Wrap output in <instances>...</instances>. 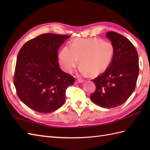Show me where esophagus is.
<instances>
[{"label": "esophagus", "instance_id": "esophagus-1", "mask_svg": "<svg viewBox=\"0 0 150 150\" xmlns=\"http://www.w3.org/2000/svg\"><path fill=\"white\" fill-rule=\"evenodd\" d=\"M82 82H84V81L82 80V79H77V80L76 81V83H77V84L82 83Z\"/></svg>", "mask_w": 150, "mask_h": 150}]
</instances>
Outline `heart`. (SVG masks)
Segmentation results:
<instances>
[{
	"label": "heart",
	"instance_id": "obj_1",
	"mask_svg": "<svg viewBox=\"0 0 150 150\" xmlns=\"http://www.w3.org/2000/svg\"><path fill=\"white\" fill-rule=\"evenodd\" d=\"M113 55L114 47L109 41L98 38L75 39L70 47L65 46L60 50L59 61L64 71L70 73L74 71L79 59V70L82 75H96L106 71Z\"/></svg>",
	"mask_w": 150,
	"mask_h": 150
}]
</instances>
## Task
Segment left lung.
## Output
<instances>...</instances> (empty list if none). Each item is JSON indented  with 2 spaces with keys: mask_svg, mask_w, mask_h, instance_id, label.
<instances>
[{
  "mask_svg": "<svg viewBox=\"0 0 150 150\" xmlns=\"http://www.w3.org/2000/svg\"><path fill=\"white\" fill-rule=\"evenodd\" d=\"M114 47V55L108 69L92 80L96 90L92 102L104 108H115L125 103L134 91L139 66L137 52L133 44L114 31L106 33Z\"/></svg>",
  "mask_w": 150,
  "mask_h": 150,
  "instance_id": "8db88e82",
  "label": "left lung"
}]
</instances>
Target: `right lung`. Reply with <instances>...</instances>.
<instances>
[{"label": "right lung", "instance_id": "right-lung-1", "mask_svg": "<svg viewBox=\"0 0 150 150\" xmlns=\"http://www.w3.org/2000/svg\"><path fill=\"white\" fill-rule=\"evenodd\" d=\"M69 37L42 34L28 40L19 51L13 82L18 98L31 110L51 113L64 103L66 91L75 78L60 69L57 53Z\"/></svg>", "mask_w": 150, "mask_h": 150}]
</instances>
